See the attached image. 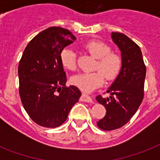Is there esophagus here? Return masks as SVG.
Instances as JSON below:
<instances>
[{
	"label": "esophagus",
	"mask_w": 160,
	"mask_h": 160,
	"mask_svg": "<svg viewBox=\"0 0 160 160\" xmlns=\"http://www.w3.org/2000/svg\"><path fill=\"white\" fill-rule=\"evenodd\" d=\"M80 100H81V101H84V102H92V99H91V97L89 96L88 95H86V94H85V93H82Z\"/></svg>",
	"instance_id": "1"
}]
</instances>
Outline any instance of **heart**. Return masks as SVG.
I'll use <instances>...</instances> for the list:
<instances>
[{
    "label": "heart",
    "mask_w": 160,
    "mask_h": 160,
    "mask_svg": "<svg viewBox=\"0 0 160 160\" xmlns=\"http://www.w3.org/2000/svg\"><path fill=\"white\" fill-rule=\"evenodd\" d=\"M84 49L97 59L94 72L80 73L71 78L73 85L85 92H90L100 87L105 80H113L118 76L122 68L120 55L110 52L111 48L100 41H90L84 45ZM60 60L63 65L70 70L77 68L76 56L71 48H65L60 53Z\"/></svg>",
    "instance_id": "obj_1"
}]
</instances>
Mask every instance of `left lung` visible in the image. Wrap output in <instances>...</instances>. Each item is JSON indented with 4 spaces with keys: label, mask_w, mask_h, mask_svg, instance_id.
<instances>
[{
    "label": "left lung",
    "mask_w": 160,
    "mask_h": 160,
    "mask_svg": "<svg viewBox=\"0 0 160 160\" xmlns=\"http://www.w3.org/2000/svg\"><path fill=\"white\" fill-rule=\"evenodd\" d=\"M111 38L121 51L122 68L109 87V96L98 95L96 100L106 109V114L97 122L103 130H113L124 126L134 116L144 98L146 67L139 46L127 36L112 32Z\"/></svg>",
    "instance_id": "8db88e82"
}]
</instances>
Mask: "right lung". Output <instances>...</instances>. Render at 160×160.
Instances as JSON below:
<instances>
[{"label": "right lung", "mask_w": 160, "mask_h": 160, "mask_svg": "<svg viewBox=\"0 0 160 160\" xmlns=\"http://www.w3.org/2000/svg\"><path fill=\"white\" fill-rule=\"evenodd\" d=\"M75 40L66 29L50 27L29 42L19 62L21 103L31 119L41 126L61 125L81 95L76 86L66 87L60 60L63 49Z\"/></svg>", "instance_id": "obj_1"}]
</instances>
